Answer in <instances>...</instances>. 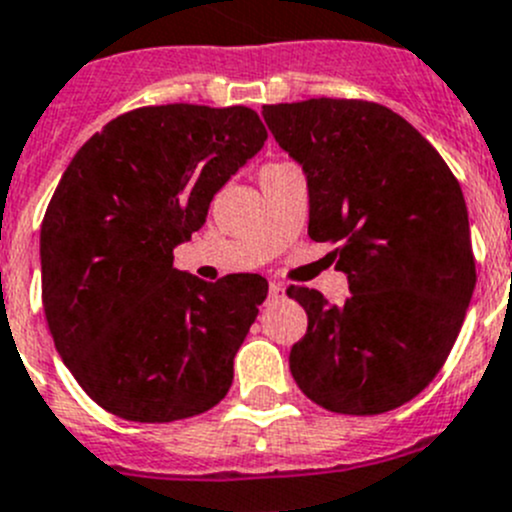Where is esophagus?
Returning a JSON list of instances; mask_svg holds the SVG:
<instances>
[{"instance_id":"obj_1","label":"esophagus","mask_w":512,"mask_h":512,"mask_svg":"<svg viewBox=\"0 0 512 512\" xmlns=\"http://www.w3.org/2000/svg\"><path fill=\"white\" fill-rule=\"evenodd\" d=\"M285 295V287L280 282H270V300H280Z\"/></svg>"}]
</instances>
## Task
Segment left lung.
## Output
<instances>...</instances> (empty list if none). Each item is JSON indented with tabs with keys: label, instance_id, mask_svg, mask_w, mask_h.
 Masks as SVG:
<instances>
[{
	"label": "left lung",
	"instance_id": "1",
	"mask_svg": "<svg viewBox=\"0 0 512 512\" xmlns=\"http://www.w3.org/2000/svg\"><path fill=\"white\" fill-rule=\"evenodd\" d=\"M262 117L307 175V232L335 242L350 282L345 305L287 287L307 312L292 377L330 413L400 408L445 365L475 290L460 182L413 124L377 102L317 97L265 104Z\"/></svg>",
	"mask_w": 512,
	"mask_h": 512
}]
</instances>
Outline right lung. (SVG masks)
Returning a JSON list of instances; mask_svg holds the SVG:
<instances>
[{
    "label": "right lung",
    "mask_w": 512,
    "mask_h": 512,
    "mask_svg": "<svg viewBox=\"0 0 512 512\" xmlns=\"http://www.w3.org/2000/svg\"><path fill=\"white\" fill-rule=\"evenodd\" d=\"M265 140L242 104H160L114 117L64 170L39 232L42 305L59 357L107 413L172 423L230 390L267 280L205 282L172 267V250Z\"/></svg>",
    "instance_id": "right-lung-1"
}]
</instances>
